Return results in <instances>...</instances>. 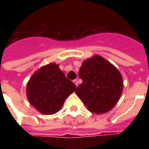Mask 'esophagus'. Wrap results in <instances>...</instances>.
Instances as JSON below:
<instances>
[{
	"label": "esophagus",
	"instance_id": "34e87169",
	"mask_svg": "<svg viewBox=\"0 0 149 149\" xmlns=\"http://www.w3.org/2000/svg\"><path fill=\"white\" fill-rule=\"evenodd\" d=\"M73 82H74V84H75V85H76V86H78V81H77V79H75V80H74V81H73Z\"/></svg>",
	"mask_w": 149,
	"mask_h": 149
}]
</instances>
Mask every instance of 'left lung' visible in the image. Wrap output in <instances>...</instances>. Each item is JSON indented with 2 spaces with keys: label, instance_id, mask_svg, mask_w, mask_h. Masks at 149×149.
Returning <instances> with one entry per match:
<instances>
[{
  "label": "left lung",
  "instance_id": "obj_1",
  "mask_svg": "<svg viewBox=\"0 0 149 149\" xmlns=\"http://www.w3.org/2000/svg\"><path fill=\"white\" fill-rule=\"evenodd\" d=\"M82 84L75 93L88 110L104 113L118 102L123 89L122 77L114 65L100 56L85 60L79 71Z\"/></svg>",
  "mask_w": 149,
  "mask_h": 149
}]
</instances>
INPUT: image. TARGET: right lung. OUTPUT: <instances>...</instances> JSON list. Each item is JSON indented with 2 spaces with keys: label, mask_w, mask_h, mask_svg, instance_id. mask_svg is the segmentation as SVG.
Wrapping results in <instances>:
<instances>
[{
  "label": "right lung",
  "mask_w": 149,
  "mask_h": 149,
  "mask_svg": "<svg viewBox=\"0 0 149 149\" xmlns=\"http://www.w3.org/2000/svg\"><path fill=\"white\" fill-rule=\"evenodd\" d=\"M76 85L65 77L55 63L36 71L27 83V96L30 104L41 113L51 115L61 109Z\"/></svg>",
  "instance_id": "right-lung-1"
}]
</instances>
